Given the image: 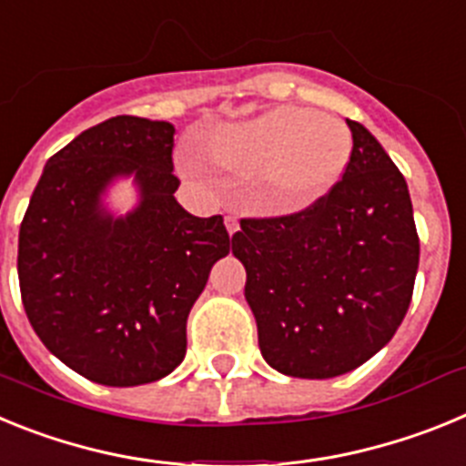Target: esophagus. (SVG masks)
<instances>
[{
	"label": "esophagus",
	"mask_w": 466,
	"mask_h": 466,
	"mask_svg": "<svg viewBox=\"0 0 466 466\" xmlns=\"http://www.w3.org/2000/svg\"><path fill=\"white\" fill-rule=\"evenodd\" d=\"M226 230H228V236H236L238 230H240V224H238L236 217H226Z\"/></svg>",
	"instance_id": "esophagus-1"
}]
</instances>
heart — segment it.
<instances>
[{
	"label": "heart",
	"instance_id": "heart-1",
	"mask_svg": "<svg viewBox=\"0 0 466 466\" xmlns=\"http://www.w3.org/2000/svg\"><path fill=\"white\" fill-rule=\"evenodd\" d=\"M205 149L226 170L258 175L254 205L261 212L294 217L315 208L343 179L352 135L339 118L303 106H275L217 127ZM187 170L196 175L188 160Z\"/></svg>",
	"mask_w": 466,
	"mask_h": 466
}]
</instances>
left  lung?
Returning <instances> with one entry per match:
<instances>
[{
    "instance_id": "left-lung-1",
    "label": "left lung",
    "mask_w": 466,
    "mask_h": 466,
    "mask_svg": "<svg viewBox=\"0 0 466 466\" xmlns=\"http://www.w3.org/2000/svg\"><path fill=\"white\" fill-rule=\"evenodd\" d=\"M348 126V170L324 200L242 219L233 236L263 360L291 378L324 380L371 360L413 296L420 240L406 179L361 123Z\"/></svg>"
}]
</instances>
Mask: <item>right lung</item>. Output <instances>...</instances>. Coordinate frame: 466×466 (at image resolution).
Instances as JSON below:
<instances>
[{
    "instance_id": "right-lung-1",
    "label": "right lung",
    "mask_w": 466,
    "mask_h": 466,
    "mask_svg": "<svg viewBox=\"0 0 466 466\" xmlns=\"http://www.w3.org/2000/svg\"><path fill=\"white\" fill-rule=\"evenodd\" d=\"M175 126L114 116L51 156L18 236L20 296L32 329L72 371L109 387L172 373L209 270L228 254L221 214L177 203ZM130 176L138 205L111 213L104 196Z\"/></svg>"
}]
</instances>
